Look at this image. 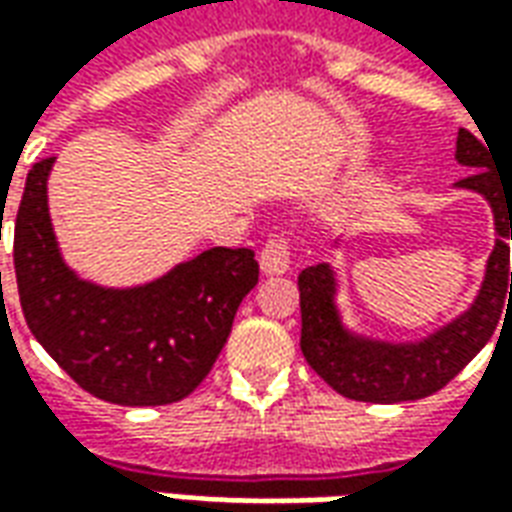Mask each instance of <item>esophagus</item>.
Returning a JSON list of instances; mask_svg holds the SVG:
<instances>
[{
	"label": "esophagus",
	"instance_id": "esophagus-1",
	"mask_svg": "<svg viewBox=\"0 0 512 512\" xmlns=\"http://www.w3.org/2000/svg\"><path fill=\"white\" fill-rule=\"evenodd\" d=\"M290 268V244L285 235H268V241L260 249V271L268 277H279Z\"/></svg>",
	"mask_w": 512,
	"mask_h": 512
}]
</instances>
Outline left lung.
<instances>
[{"label": "left lung", "mask_w": 512, "mask_h": 512, "mask_svg": "<svg viewBox=\"0 0 512 512\" xmlns=\"http://www.w3.org/2000/svg\"><path fill=\"white\" fill-rule=\"evenodd\" d=\"M488 145V142H485ZM466 128L458 131L455 158L472 167L455 186L483 194L496 224V244L483 288L469 310L419 343H384L348 332L334 304L337 279L326 263L299 274L301 354L334 392L365 403L419 400L447 386L491 340L502 307L512 301V180L494 169V153Z\"/></svg>", "instance_id": "8db88e82"}]
</instances>
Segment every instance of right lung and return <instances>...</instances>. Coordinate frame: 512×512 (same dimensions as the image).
I'll use <instances>...</instances> for the list:
<instances>
[{"label": "right lung", "mask_w": 512, "mask_h": 512, "mask_svg": "<svg viewBox=\"0 0 512 512\" xmlns=\"http://www.w3.org/2000/svg\"><path fill=\"white\" fill-rule=\"evenodd\" d=\"M51 167L54 156L29 169L13 235L29 332L76 384L106 403H178L222 354L238 304L257 285L255 252L213 246L139 288L93 285L60 255L46 197Z\"/></svg>", "instance_id": "add662e5"}]
</instances>
